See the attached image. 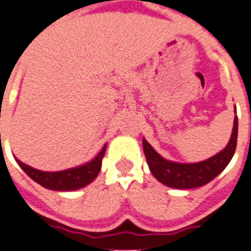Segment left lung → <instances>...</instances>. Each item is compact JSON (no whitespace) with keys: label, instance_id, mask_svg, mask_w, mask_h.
Returning <instances> with one entry per match:
<instances>
[{"label":"left lung","instance_id":"8db88e82","mask_svg":"<svg viewBox=\"0 0 251 251\" xmlns=\"http://www.w3.org/2000/svg\"><path fill=\"white\" fill-rule=\"evenodd\" d=\"M234 113H236V108H234ZM237 133L238 121L236 116L232 135L226 149L211 156L210 159L199 163H177V161L167 160L153 150L152 146L145 138L142 143H143V151L150 171L157 181L173 189H194L212 181L229 164L237 146Z\"/></svg>","mask_w":251,"mask_h":251}]
</instances>
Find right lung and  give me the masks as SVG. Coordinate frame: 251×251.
<instances>
[{"instance_id": "right-lung-1", "label": "right lung", "mask_w": 251, "mask_h": 251, "mask_svg": "<svg viewBox=\"0 0 251 251\" xmlns=\"http://www.w3.org/2000/svg\"><path fill=\"white\" fill-rule=\"evenodd\" d=\"M105 150L106 145H104L101 151L86 164L58 172L39 171L22 163L17 157L15 160L25 172V175L45 189L56 191H73L87 186L98 177L99 172L101 169V160L105 155Z\"/></svg>"}]
</instances>
